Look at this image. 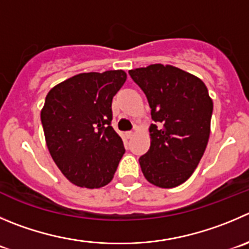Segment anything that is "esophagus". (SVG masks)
I'll return each instance as SVG.
<instances>
[{"instance_id": "34e87169", "label": "esophagus", "mask_w": 249, "mask_h": 249, "mask_svg": "<svg viewBox=\"0 0 249 249\" xmlns=\"http://www.w3.org/2000/svg\"><path fill=\"white\" fill-rule=\"evenodd\" d=\"M133 136H134L133 132H127V133H126V137H127V138H128V139H131Z\"/></svg>"}]
</instances>
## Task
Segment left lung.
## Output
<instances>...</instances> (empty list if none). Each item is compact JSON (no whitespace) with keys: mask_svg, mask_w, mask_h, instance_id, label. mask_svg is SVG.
<instances>
[{"mask_svg":"<svg viewBox=\"0 0 249 249\" xmlns=\"http://www.w3.org/2000/svg\"><path fill=\"white\" fill-rule=\"evenodd\" d=\"M151 108L150 148L139 158L146 181L160 188L186 182L207 148L213 100L196 75L171 65L155 63L129 71Z\"/></svg>","mask_w":249,"mask_h":249,"instance_id":"obj_1","label":"left lung"}]
</instances>
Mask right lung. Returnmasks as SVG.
<instances>
[{"mask_svg": "<svg viewBox=\"0 0 249 249\" xmlns=\"http://www.w3.org/2000/svg\"><path fill=\"white\" fill-rule=\"evenodd\" d=\"M126 79L122 70L79 73L47 93L41 110L47 149L75 186L100 188L113 178L124 146L111 126V104Z\"/></svg>", "mask_w": 249, "mask_h": 249, "instance_id": "obj_1", "label": "right lung"}]
</instances>
